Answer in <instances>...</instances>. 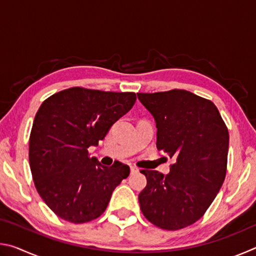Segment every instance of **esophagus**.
<instances>
[{"mask_svg":"<svg viewBox=\"0 0 256 256\" xmlns=\"http://www.w3.org/2000/svg\"><path fill=\"white\" fill-rule=\"evenodd\" d=\"M130 170H131V174H136V172H138V170L136 166H131L130 167Z\"/></svg>","mask_w":256,"mask_h":256,"instance_id":"esophagus-1","label":"esophagus"}]
</instances>
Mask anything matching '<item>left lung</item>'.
<instances>
[{
	"label": "left lung",
	"instance_id": "1",
	"mask_svg": "<svg viewBox=\"0 0 256 256\" xmlns=\"http://www.w3.org/2000/svg\"><path fill=\"white\" fill-rule=\"evenodd\" d=\"M157 126V149L175 164L164 175L141 170L146 186L138 194L144 216L166 230L198 222L226 177L229 134L212 102L186 90L138 94Z\"/></svg>",
	"mask_w": 256,
	"mask_h": 256
}]
</instances>
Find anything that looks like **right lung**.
Here are the masks:
<instances>
[{
	"label": "right lung",
	"mask_w": 256,
	"mask_h": 256,
	"mask_svg": "<svg viewBox=\"0 0 256 256\" xmlns=\"http://www.w3.org/2000/svg\"><path fill=\"white\" fill-rule=\"evenodd\" d=\"M136 100L134 92L74 86L42 104L30 133L29 164L38 193L60 218L73 224L98 218L130 175L128 164L102 166L88 148L98 146Z\"/></svg>",
	"instance_id": "right-lung-1"
}]
</instances>
